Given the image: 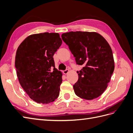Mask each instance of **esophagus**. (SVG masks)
Returning <instances> with one entry per match:
<instances>
[{"label": "esophagus", "instance_id": "obj_1", "mask_svg": "<svg viewBox=\"0 0 133 133\" xmlns=\"http://www.w3.org/2000/svg\"><path fill=\"white\" fill-rule=\"evenodd\" d=\"M69 70H68V69H66V70H64L63 71V73L64 74H67L68 73H69Z\"/></svg>", "mask_w": 133, "mask_h": 133}]
</instances>
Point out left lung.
I'll use <instances>...</instances> for the list:
<instances>
[{
  "mask_svg": "<svg viewBox=\"0 0 133 133\" xmlns=\"http://www.w3.org/2000/svg\"><path fill=\"white\" fill-rule=\"evenodd\" d=\"M76 63L84 67L73 85L75 94L85 100L99 97L105 90L114 70V60L109 44L96 32L70 31L62 35Z\"/></svg>",
  "mask_w": 133,
  "mask_h": 133,
  "instance_id": "8db88e82",
  "label": "left lung"
}]
</instances>
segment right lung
Masks as SVG:
<instances>
[{"label":"right lung","mask_w":133,"mask_h":133,"mask_svg":"<svg viewBox=\"0 0 133 133\" xmlns=\"http://www.w3.org/2000/svg\"><path fill=\"white\" fill-rule=\"evenodd\" d=\"M62 44L58 33L34 34L24 40L17 50L15 66L19 83L38 103L49 104L59 95L63 74L55 68L53 57Z\"/></svg>","instance_id":"obj_1"}]
</instances>
